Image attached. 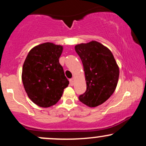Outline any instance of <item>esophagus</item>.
<instances>
[{
	"label": "esophagus",
	"mask_w": 146,
	"mask_h": 146,
	"mask_svg": "<svg viewBox=\"0 0 146 146\" xmlns=\"http://www.w3.org/2000/svg\"><path fill=\"white\" fill-rule=\"evenodd\" d=\"M69 82H70V85H71V86H73V84H74L73 79H71V80H69Z\"/></svg>",
	"instance_id": "1"
}]
</instances>
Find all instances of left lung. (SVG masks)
I'll list each match as a JSON object with an SVG mask.
<instances>
[{
    "mask_svg": "<svg viewBox=\"0 0 146 146\" xmlns=\"http://www.w3.org/2000/svg\"><path fill=\"white\" fill-rule=\"evenodd\" d=\"M75 50L82 62L86 83V92L79 100L90 108L98 106L115 92L119 68L110 50L98 42L77 44Z\"/></svg>",
    "mask_w": 146,
    "mask_h": 146,
    "instance_id": "left-lung-1",
    "label": "left lung"
}]
</instances>
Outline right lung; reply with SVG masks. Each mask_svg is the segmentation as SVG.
Returning <instances> with one entry per match:
<instances>
[{
  "mask_svg": "<svg viewBox=\"0 0 146 146\" xmlns=\"http://www.w3.org/2000/svg\"><path fill=\"white\" fill-rule=\"evenodd\" d=\"M62 51V45L44 42L31 48L25 60L23 86L29 98L38 106L48 108L56 104L68 86L59 62Z\"/></svg>",
  "mask_w": 146,
  "mask_h": 146,
  "instance_id": "add662e5",
  "label": "right lung"
}]
</instances>
